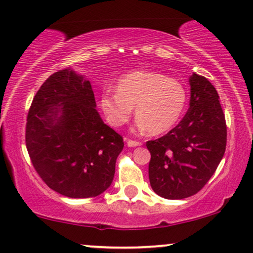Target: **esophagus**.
Segmentation results:
<instances>
[{"label": "esophagus", "mask_w": 253, "mask_h": 253, "mask_svg": "<svg viewBox=\"0 0 253 253\" xmlns=\"http://www.w3.org/2000/svg\"><path fill=\"white\" fill-rule=\"evenodd\" d=\"M140 141H133V140H127V146L128 147H137V146H141Z\"/></svg>", "instance_id": "1"}]
</instances>
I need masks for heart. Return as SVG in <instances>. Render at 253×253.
<instances>
[{
    "label": "heart",
    "mask_w": 253,
    "mask_h": 253,
    "mask_svg": "<svg viewBox=\"0 0 253 253\" xmlns=\"http://www.w3.org/2000/svg\"><path fill=\"white\" fill-rule=\"evenodd\" d=\"M99 104L111 126L119 128L128 124L135 107L137 127L151 135H160L180 120L187 104V91L179 81L141 69L121 77L117 92L105 91Z\"/></svg>",
    "instance_id": "1"
}]
</instances>
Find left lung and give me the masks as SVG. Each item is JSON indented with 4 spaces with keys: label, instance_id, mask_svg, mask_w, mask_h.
Returning a JSON list of instances; mask_svg holds the SVG:
<instances>
[{
    "label": "left lung",
    "instance_id": "left-lung-1",
    "mask_svg": "<svg viewBox=\"0 0 253 253\" xmlns=\"http://www.w3.org/2000/svg\"><path fill=\"white\" fill-rule=\"evenodd\" d=\"M188 82L186 114L166 135L147 142L151 188L170 200L198 193L217 169L227 144V125L216 89L198 74Z\"/></svg>",
    "mask_w": 253,
    "mask_h": 253
}]
</instances>
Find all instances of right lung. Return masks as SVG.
<instances>
[{"label": "right lung", "instance_id": "obj_1", "mask_svg": "<svg viewBox=\"0 0 253 253\" xmlns=\"http://www.w3.org/2000/svg\"><path fill=\"white\" fill-rule=\"evenodd\" d=\"M35 169L53 191L92 198L111 186L124 140L104 124L91 84L72 68L54 73L32 100L25 134Z\"/></svg>", "mask_w": 253, "mask_h": 253}]
</instances>
